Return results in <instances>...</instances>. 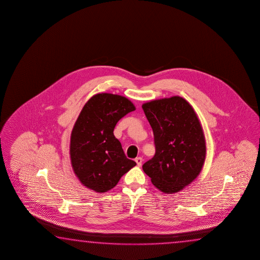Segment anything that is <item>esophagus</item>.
Returning a JSON list of instances; mask_svg holds the SVG:
<instances>
[{"label":"esophagus","mask_w":260,"mask_h":260,"mask_svg":"<svg viewBox=\"0 0 260 260\" xmlns=\"http://www.w3.org/2000/svg\"><path fill=\"white\" fill-rule=\"evenodd\" d=\"M135 161L137 162V166L140 167L142 165V162H143V159H142V157H137V158L135 159Z\"/></svg>","instance_id":"obj_1"}]
</instances>
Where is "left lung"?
Wrapping results in <instances>:
<instances>
[{"label":"left lung","instance_id":"obj_1","mask_svg":"<svg viewBox=\"0 0 260 260\" xmlns=\"http://www.w3.org/2000/svg\"><path fill=\"white\" fill-rule=\"evenodd\" d=\"M154 133L155 154L143 170L157 189L174 194L190 185L202 170L206 138L200 120L188 102L172 96L142 106Z\"/></svg>","mask_w":260,"mask_h":260}]
</instances>
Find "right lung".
<instances>
[{"label": "right lung", "instance_id": "right-lung-1", "mask_svg": "<svg viewBox=\"0 0 260 260\" xmlns=\"http://www.w3.org/2000/svg\"><path fill=\"white\" fill-rule=\"evenodd\" d=\"M135 110L126 97L106 92L94 94L83 107L71 134L70 158L75 175L89 189L109 191L137 165L114 136L119 120Z\"/></svg>", "mask_w": 260, "mask_h": 260}]
</instances>
